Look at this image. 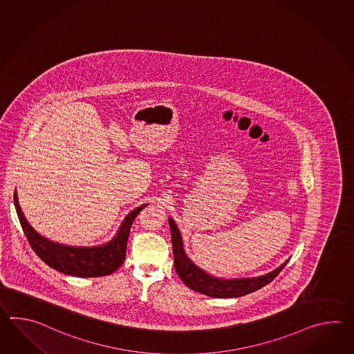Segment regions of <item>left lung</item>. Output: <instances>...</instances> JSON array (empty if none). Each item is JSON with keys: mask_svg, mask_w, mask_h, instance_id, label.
<instances>
[{"mask_svg": "<svg viewBox=\"0 0 354 354\" xmlns=\"http://www.w3.org/2000/svg\"><path fill=\"white\" fill-rule=\"evenodd\" d=\"M171 241H173L174 266L181 281L188 286L190 290L199 292L209 297L217 299H231L241 297L254 291H258L261 287L272 282L277 275L281 273L283 268L287 266L288 260L273 272L255 278H236V279H221L213 277L189 259L183 248L180 232L173 218H169Z\"/></svg>", "mask_w": 354, "mask_h": 354, "instance_id": "left-lung-1", "label": "left lung"}]
</instances>
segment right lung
I'll return each instance as SVG.
<instances>
[{
  "label": "right lung",
  "mask_w": 354,
  "mask_h": 354,
  "mask_svg": "<svg viewBox=\"0 0 354 354\" xmlns=\"http://www.w3.org/2000/svg\"><path fill=\"white\" fill-rule=\"evenodd\" d=\"M16 212L32 250L47 266L64 274L102 277L115 272L126 259L127 241L134 218L147 205L137 207L122 222L114 239L100 246H68L50 241L38 234L25 218L17 194L14 193Z\"/></svg>",
  "instance_id": "right-lung-1"
}]
</instances>
